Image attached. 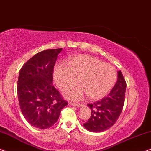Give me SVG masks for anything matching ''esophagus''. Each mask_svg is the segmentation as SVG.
I'll list each match as a JSON object with an SVG mask.
<instances>
[{
  "instance_id": "34e87169",
  "label": "esophagus",
  "mask_w": 151,
  "mask_h": 151,
  "mask_svg": "<svg viewBox=\"0 0 151 151\" xmlns=\"http://www.w3.org/2000/svg\"><path fill=\"white\" fill-rule=\"evenodd\" d=\"M71 105L73 106H75V107H80L82 106V104L81 103H70Z\"/></svg>"
}]
</instances>
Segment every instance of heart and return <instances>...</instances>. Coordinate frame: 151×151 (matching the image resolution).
I'll return each instance as SVG.
<instances>
[{"label": "heart", "instance_id": "obj_1", "mask_svg": "<svg viewBox=\"0 0 151 151\" xmlns=\"http://www.w3.org/2000/svg\"><path fill=\"white\" fill-rule=\"evenodd\" d=\"M55 84L65 90L77 83L79 86L69 89L64 96L70 100H81L85 96L99 100L109 92L116 80L115 69L109 63L92 55H77L70 59L68 65L58 63L53 70Z\"/></svg>", "mask_w": 151, "mask_h": 151}]
</instances>
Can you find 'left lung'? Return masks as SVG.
Listing matches in <instances>:
<instances>
[{
    "mask_svg": "<svg viewBox=\"0 0 151 151\" xmlns=\"http://www.w3.org/2000/svg\"><path fill=\"white\" fill-rule=\"evenodd\" d=\"M126 81L120 70L118 71V81L108 96L93 104H88L92 115L83 126L92 132H103L115 124L122 112L124 103Z\"/></svg>",
    "mask_w": 151,
    "mask_h": 151,
    "instance_id": "8db88e82",
    "label": "left lung"
}]
</instances>
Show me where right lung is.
<instances>
[{
	"mask_svg": "<svg viewBox=\"0 0 151 151\" xmlns=\"http://www.w3.org/2000/svg\"><path fill=\"white\" fill-rule=\"evenodd\" d=\"M62 48L35 54L19 72L17 93L22 115L31 126L46 129L54 125L68 105L52 84L54 65Z\"/></svg>",
	"mask_w": 151,
	"mask_h": 151,
	"instance_id": "obj_1",
	"label": "right lung"
}]
</instances>
